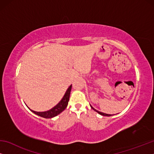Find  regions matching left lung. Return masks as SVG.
I'll return each mask as SVG.
<instances>
[{
    "mask_svg": "<svg viewBox=\"0 0 154 154\" xmlns=\"http://www.w3.org/2000/svg\"><path fill=\"white\" fill-rule=\"evenodd\" d=\"M90 106H91V108L93 109V110H94L96 112H97V113H98L99 114L102 115V116H113V115H111V114H106V113H103V112H100V111H98L97 110H96V109L94 108H93L91 105H90Z\"/></svg>",
    "mask_w": 154,
    "mask_h": 154,
    "instance_id": "left-lung-1",
    "label": "left lung"
}]
</instances>
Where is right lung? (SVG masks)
Segmentation results:
<instances>
[{"instance_id": "add662e5", "label": "right lung", "mask_w": 154, "mask_h": 154, "mask_svg": "<svg viewBox=\"0 0 154 154\" xmlns=\"http://www.w3.org/2000/svg\"><path fill=\"white\" fill-rule=\"evenodd\" d=\"M71 88H72V85H70V87L68 88V90H66V93H65L64 97L62 98V99L60 101V103L58 104V105H56L55 106H54V107L50 109V110L44 111V112H37L32 110H31V111H32L34 113H35L36 115H38V116L42 117V118H51L56 116H58V114L62 113V112L66 108V106L68 105V103H69V100Z\"/></svg>"}]
</instances>
